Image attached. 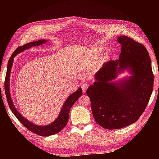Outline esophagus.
Here are the masks:
<instances>
[{
    "label": "esophagus",
    "instance_id": "34e87169",
    "mask_svg": "<svg viewBox=\"0 0 159 159\" xmlns=\"http://www.w3.org/2000/svg\"><path fill=\"white\" fill-rule=\"evenodd\" d=\"M88 88V84L87 83H83L82 85H81V88L83 91V93H85L86 90H87V88Z\"/></svg>",
    "mask_w": 159,
    "mask_h": 159
}]
</instances>
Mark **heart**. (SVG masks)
Masks as SVG:
<instances>
[{
    "mask_svg": "<svg viewBox=\"0 0 159 159\" xmlns=\"http://www.w3.org/2000/svg\"><path fill=\"white\" fill-rule=\"evenodd\" d=\"M94 53H95V52H94Z\"/></svg>",
    "mask_w": 159,
    "mask_h": 159,
    "instance_id": "obj_1",
    "label": "heart"
}]
</instances>
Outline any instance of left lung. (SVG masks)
I'll list each match as a JSON object with an SVG mask.
<instances>
[{"mask_svg": "<svg viewBox=\"0 0 159 159\" xmlns=\"http://www.w3.org/2000/svg\"><path fill=\"white\" fill-rule=\"evenodd\" d=\"M118 42L121 46L119 59L104 63L95 74V82L86 91L96 123L109 130L136 122L146 109L154 86L152 62L146 48L125 36L118 37ZM125 69L132 76L113 82Z\"/></svg>", "mask_w": 159, "mask_h": 159, "instance_id": "left-lung-1", "label": "left lung"}]
</instances>
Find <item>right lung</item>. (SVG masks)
Returning a JSON list of instances; mask_svg holds the SVG:
<instances>
[{
	"instance_id": "right-lung-1",
	"label": "right lung",
	"mask_w": 159,
	"mask_h": 159,
	"mask_svg": "<svg viewBox=\"0 0 159 159\" xmlns=\"http://www.w3.org/2000/svg\"><path fill=\"white\" fill-rule=\"evenodd\" d=\"M46 42V40H39V41L30 42L29 43H26L22 45V46L17 48V49L15 50V52L12 53V55H11V57H10L8 61V64H7V67L6 76H5V95H6L7 103H8L10 109H11L13 114H14L16 118L20 120L21 124L24 126H25L28 130L31 131L32 133H34L35 134H39V135L43 137L50 136L52 135V134H57L58 133H60V132L65 127L69 120L70 109H71V107L74 105L75 102L77 101V99L82 95V90L80 88H79L76 92H74V93H72L71 95H70L69 97H68V98L66 99L65 102H64V105L62 106V108L61 109L60 115L58 116L57 119H56L55 121H53L52 123H50V124L47 125H38L34 124V123H31L29 120H26L25 117H23L20 113L16 109L14 104H13V102L12 100L10 93V71H11V68L12 66L13 60H14V57L17 55V54L23 52V51H25V50L29 49V48L31 47L43 45Z\"/></svg>"
}]
</instances>
